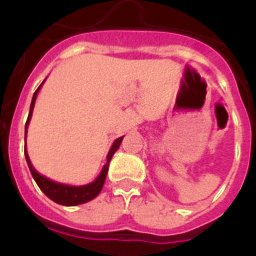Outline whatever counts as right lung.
Returning a JSON list of instances; mask_svg holds the SVG:
<instances>
[{"instance_id":"obj_1","label":"right lung","mask_w":256,"mask_h":256,"mask_svg":"<svg viewBox=\"0 0 256 256\" xmlns=\"http://www.w3.org/2000/svg\"><path fill=\"white\" fill-rule=\"evenodd\" d=\"M42 84H40V88L36 90V93L32 96V100H31L30 106V112H28V118H27V122H26V132H24V140L26 136H27V128H28V123L31 120V115H32V110H34V104H36V98L38 92L41 89ZM123 137H119V138L115 140V142L112 144L111 150L106 155V163L102 167V170L98 174V177L96 178L93 182L88 184V185H80V186H72V185H66V184L56 182V181H52L49 178L44 177L40 172H36V168L31 164V160L27 152H26V160H27V164H28V168H30L31 176L36 180V185L40 186L42 192L46 194L48 198L53 200L54 203L62 204V206H78V204L88 203L101 192L102 189V185L106 182V172H108V166H110V162H111L112 156L116 152V150L119 148V145L122 142Z\"/></svg>"}]
</instances>
